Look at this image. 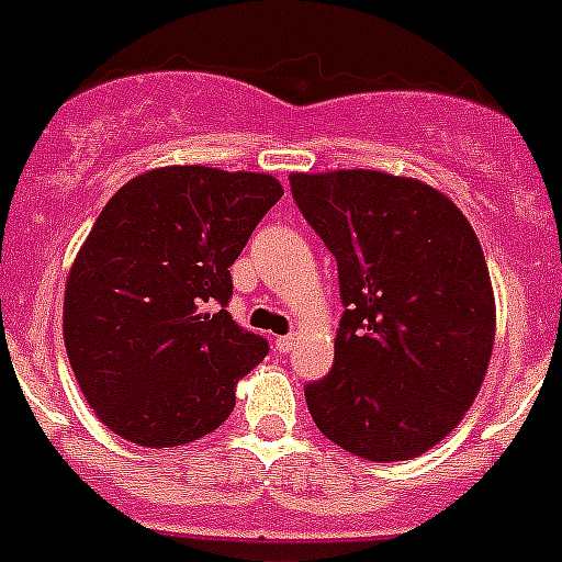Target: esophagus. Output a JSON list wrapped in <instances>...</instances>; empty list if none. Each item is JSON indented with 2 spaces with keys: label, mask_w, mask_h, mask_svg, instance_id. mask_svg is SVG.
I'll return each mask as SVG.
<instances>
[{
  "label": "esophagus",
  "mask_w": 562,
  "mask_h": 562,
  "mask_svg": "<svg viewBox=\"0 0 562 562\" xmlns=\"http://www.w3.org/2000/svg\"><path fill=\"white\" fill-rule=\"evenodd\" d=\"M293 342H296V337L285 335V337H277L274 346H277V351H280V353H288L293 348Z\"/></svg>",
  "instance_id": "esophagus-1"
}]
</instances>
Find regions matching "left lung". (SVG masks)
<instances>
[{"label": "left lung", "instance_id": "1", "mask_svg": "<svg viewBox=\"0 0 562 562\" xmlns=\"http://www.w3.org/2000/svg\"><path fill=\"white\" fill-rule=\"evenodd\" d=\"M293 200L337 258L346 304L329 375L304 386L315 426L368 461L442 442L481 392L497 331L470 220L439 189L379 170L291 172Z\"/></svg>", "mask_w": 562, "mask_h": 562}]
</instances>
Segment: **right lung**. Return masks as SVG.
<instances>
[{"label": "right lung", "mask_w": 562, "mask_h": 562, "mask_svg": "<svg viewBox=\"0 0 562 562\" xmlns=\"http://www.w3.org/2000/svg\"><path fill=\"white\" fill-rule=\"evenodd\" d=\"M280 198L266 172L172 165L103 205L70 263L63 337L109 431L159 450L231 417L238 379L269 351L227 315L231 266Z\"/></svg>", "instance_id": "add662e5"}]
</instances>
